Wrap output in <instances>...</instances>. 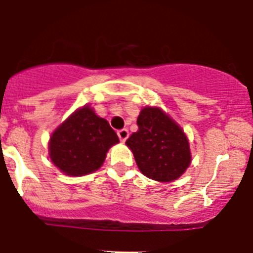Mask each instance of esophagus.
<instances>
[{
	"mask_svg": "<svg viewBox=\"0 0 253 253\" xmlns=\"http://www.w3.org/2000/svg\"><path fill=\"white\" fill-rule=\"evenodd\" d=\"M118 137H119V139L122 140V142H125V140L128 139V137H129L128 129H122V130L118 131Z\"/></svg>",
	"mask_w": 253,
	"mask_h": 253,
	"instance_id": "1",
	"label": "esophagus"
}]
</instances>
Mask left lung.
Returning <instances> with one entry per match:
<instances>
[{
  "instance_id": "obj_1",
  "label": "left lung",
  "mask_w": 253,
  "mask_h": 253,
  "mask_svg": "<svg viewBox=\"0 0 253 253\" xmlns=\"http://www.w3.org/2000/svg\"><path fill=\"white\" fill-rule=\"evenodd\" d=\"M138 131L125 144L133 152L139 171L160 182L177 180L191 162L189 139L180 125L160 107H143Z\"/></svg>"
}]
</instances>
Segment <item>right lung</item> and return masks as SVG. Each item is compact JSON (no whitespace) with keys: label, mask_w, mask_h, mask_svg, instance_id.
Masks as SVG:
<instances>
[{"label":"right lung","mask_w":253,"mask_h":253,"mask_svg":"<svg viewBox=\"0 0 253 253\" xmlns=\"http://www.w3.org/2000/svg\"><path fill=\"white\" fill-rule=\"evenodd\" d=\"M116 143L119 138L107 120L84 106L53 131L49 157L67 176L88 175L102 166L107 151Z\"/></svg>","instance_id":"right-lung-1"}]
</instances>
